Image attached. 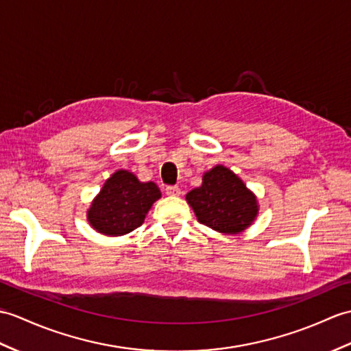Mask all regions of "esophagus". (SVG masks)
Wrapping results in <instances>:
<instances>
[{
	"label": "esophagus",
	"mask_w": 351,
	"mask_h": 351,
	"mask_svg": "<svg viewBox=\"0 0 351 351\" xmlns=\"http://www.w3.org/2000/svg\"><path fill=\"white\" fill-rule=\"evenodd\" d=\"M181 189L178 185H169L166 186V194L167 195H181Z\"/></svg>",
	"instance_id": "34e87169"
}]
</instances>
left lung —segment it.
I'll use <instances>...</instances> for the list:
<instances>
[{
  "label": "left lung",
  "instance_id": "left-lung-1",
  "mask_svg": "<svg viewBox=\"0 0 351 351\" xmlns=\"http://www.w3.org/2000/svg\"><path fill=\"white\" fill-rule=\"evenodd\" d=\"M200 224L221 233H239L254 221L257 200L230 169L215 166L203 175L199 189L186 194Z\"/></svg>",
  "mask_w": 351,
  "mask_h": 351
}]
</instances>
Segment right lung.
Returning <instances> with one entry per match:
<instances>
[{"mask_svg":"<svg viewBox=\"0 0 351 351\" xmlns=\"http://www.w3.org/2000/svg\"><path fill=\"white\" fill-rule=\"evenodd\" d=\"M160 197L161 193L154 182H141L127 170H118L94 199L88 221L103 234H125L143 224L152 203Z\"/></svg>","mask_w":351,"mask_h":351,"instance_id":"add662e5","label":"right lung"}]
</instances>
